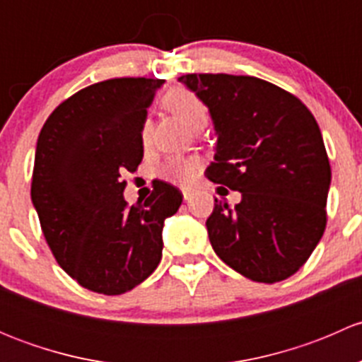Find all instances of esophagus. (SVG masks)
I'll list each match as a JSON object with an SVG mask.
<instances>
[{"label": "esophagus", "instance_id": "1", "mask_svg": "<svg viewBox=\"0 0 362 362\" xmlns=\"http://www.w3.org/2000/svg\"><path fill=\"white\" fill-rule=\"evenodd\" d=\"M182 194H184L185 202H189V199H191V196H192V191H189V189H184V191H182Z\"/></svg>", "mask_w": 362, "mask_h": 362}]
</instances>
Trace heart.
Listing matches in <instances>:
<instances>
[{"instance_id":"1","label":"heart","mask_w":362,"mask_h":362,"mask_svg":"<svg viewBox=\"0 0 362 362\" xmlns=\"http://www.w3.org/2000/svg\"><path fill=\"white\" fill-rule=\"evenodd\" d=\"M164 105L168 110H171L178 119L189 127H198L199 124H206L208 110L204 103L199 100L198 94H194L189 89H173L166 94L164 98ZM141 141L145 145L151 141L152 136V122L151 120H144L141 124ZM199 168H202V160L198 158H185V156H173L160 166L159 175L160 178L168 182H173L178 185H189L198 175Z\"/></svg>"}]
</instances>
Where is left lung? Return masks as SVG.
I'll return each instance as SVG.
<instances>
[{
  "label": "left lung",
  "instance_id": "1",
  "mask_svg": "<svg viewBox=\"0 0 362 362\" xmlns=\"http://www.w3.org/2000/svg\"><path fill=\"white\" fill-rule=\"evenodd\" d=\"M210 110L217 145L206 177L242 192L206 218L215 254L254 282L289 279L326 229L331 166L319 124L287 90L255 76L178 78Z\"/></svg>",
  "mask_w": 362,
  "mask_h": 362
}]
</instances>
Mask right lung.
Masks as SVG:
<instances>
[{
  "mask_svg": "<svg viewBox=\"0 0 362 362\" xmlns=\"http://www.w3.org/2000/svg\"><path fill=\"white\" fill-rule=\"evenodd\" d=\"M160 78H110L78 90L40 131L31 199L61 268L93 293L124 294L158 268L164 218L182 192L159 182L127 206L126 171L144 159L141 124Z\"/></svg>",
  "mask_w": 362,
  "mask_h": 362,
  "instance_id": "add662e5",
  "label": "right lung"
}]
</instances>
